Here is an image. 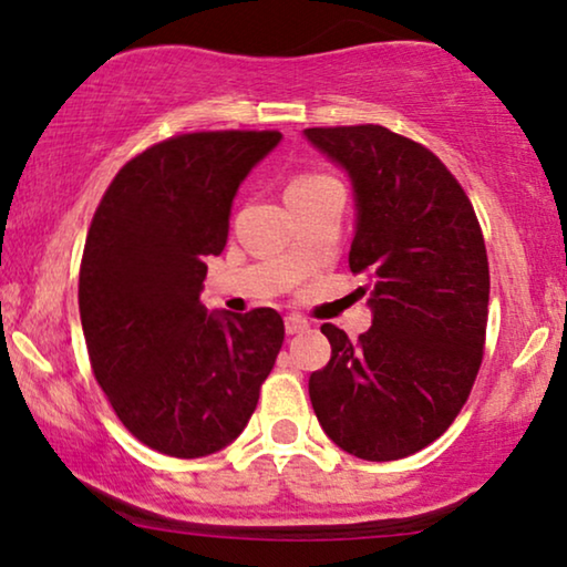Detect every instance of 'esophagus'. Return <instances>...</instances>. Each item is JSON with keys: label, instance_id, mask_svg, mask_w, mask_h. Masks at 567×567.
Wrapping results in <instances>:
<instances>
[{"label": "esophagus", "instance_id": "34e87169", "mask_svg": "<svg viewBox=\"0 0 567 567\" xmlns=\"http://www.w3.org/2000/svg\"><path fill=\"white\" fill-rule=\"evenodd\" d=\"M284 324H286V332H289V336H297V332H305L309 328V322L299 315H289L284 320Z\"/></svg>", "mask_w": 567, "mask_h": 567}]
</instances>
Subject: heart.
<instances>
[{
    "mask_svg": "<svg viewBox=\"0 0 567 567\" xmlns=\"http://www.w3.org/2000/svg\"><path fill=\"white\" fill-rule=\"evenodd\" d=\"M324 177H328V175H322V173H299L297 177H291L289 188H286V196H289V193H293V190L312 188V185H317L320 181H324Z\"/></svg>",
    "mask_w": 567,
    "mask_h": 567,
    "instance_id": "1",
    "label": "heart"
}]
</instances>
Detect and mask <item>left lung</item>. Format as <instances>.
Here are the masks:
<instances>
[{
    "label": "left lung",
    "mask_w": 567,
    "mask_h": 567,
    "mask_svg": "<svg viewBox=\"0 0 567 567\" xmlns=\"http://www.w3.org/2000/svg\"><path fill=\"white\" fill-rule=\"evenodd\" d=\"M355 193L353 274L374 322L351 340L324 322L328 367L309 377L322 431L343 452L392 462L436 441L483 363L491 270L460 181L431 150L374 123L307 128Z\"/></svg>",
    "instance_id": "8db88e82"
}]
</instances>
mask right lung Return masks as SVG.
Listing matches in <instances>:
<instances>
[{
    "mask_svg": "<svg viewBox=\"0 0 567 567\" xmlns=\"http://www.w3.org/2000/svg\"><path fill=\"white\" fill-rule=\"evenodd\" d=\"M278 131H196L118 169L92 216L80 317L92 374L154 452L196 460L231 444L284 343L276 309L206 312V258L227 245L231 198Z\"/></svg>",
    "mask_w": 567,
    "mask_h": 567,
    "instance_id": "1",
    "label": "right lung"
}]
</instances>
